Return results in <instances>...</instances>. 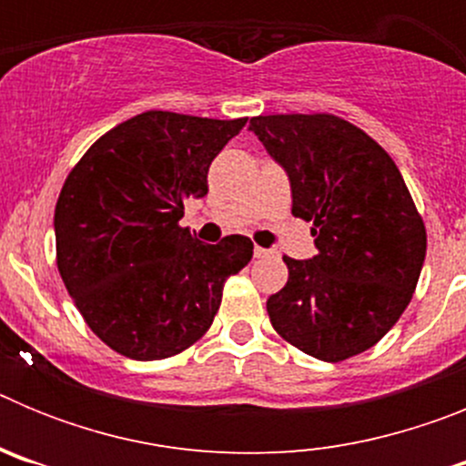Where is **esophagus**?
<instances>
[{"mask_svg":"<svg viewBox=\"0 0 466 466\" xmlns=\"http://www.w3.org/2000/svg\"><path fill=\"white\" fill-rule=\"evenodd\" d=\"M270 254V249H263V247H254V258H266Z\"/></svg>","mask_w":466,"mask_h":466,"instance_id":"34e87169","label":"esophagus"}]
</instances>
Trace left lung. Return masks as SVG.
<instances>
[{
  "label": "left lung",
  "mask_w": 466,
  "mask_h": 466,
  "mask_svg": "<svg viewBox=\"0 0 466 466\" xmlns=\"http://www.w3.org/2000/svg\"><path fill=\"white\" fill-rule=\"evenodd\" d=\"M249 130L289 175L291 214L310 221L317 247L308 261L284 257L270 324L315 360L360 355L397 324L425 263L409 187L376 139L333 114L254 116Z\"/></svg>",
  "instance_id": "obj_1"
}]
</instances>
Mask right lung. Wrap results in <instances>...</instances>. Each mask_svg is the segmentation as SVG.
Segmentation results:
<instances>
[{"mask_svg":"<svg viewBox=\"0 0 466 466\" xmlns=\"http://www.w3.org/2000/svg\"><path fill=\"white\" fill-rule=\"evenodd\" d=\"M245 123L144 111L102 135L65 179L57 270L90 331L118 355L154 361L191 348L212 327L226 279L252 261L249 238L205 245L179 226Z\"/></svg>","mask_w":466,"mask_h":466,"instance_id":"obj_1","label":"right lung"}]
</instances>
